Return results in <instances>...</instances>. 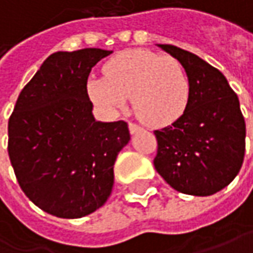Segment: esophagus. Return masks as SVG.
Returning <instances> with one entry per match:
<instances>
[{"mask_svg":"<svg viewBox=\"0 0 253 253\" xmlns=\"http://www.w3.org/2000/svg\"><path fill=\"white\" fill-rule=\"evenodd\" d=\"M128 130H130V133L131 134H134V133H137V131H140V130H143L139 125H136V123H128Z\"/></svg>","mask_w":253,"mask_h":253,"instance_id":"34e87169","label":"esophagus"}]
</instances>
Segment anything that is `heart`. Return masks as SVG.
Returning <instances> with one entry per match:
<instances>
[{
  "mask_svg": "<svg viewBox=\"0 0 253 253\" xmlns=\"http://www.w3.org/2000/svg\"><path fill=\"white\" fill-rule=\"evenodd\" d=\"M104 77L87 82L91 101L106 112L126 107L143 123L163 127L183 116L190 98V80L185 66L171 55L147 50L117 54L104 66Z\"/></svg>",
  "mask_w": 253,
  "mask_h": 253,
  "instance_id": "b5f03b06",
  "label": "heart"
}]
</instances>
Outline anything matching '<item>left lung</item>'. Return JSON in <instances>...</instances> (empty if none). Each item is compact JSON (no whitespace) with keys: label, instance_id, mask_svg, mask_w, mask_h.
I'll return each mask as SVG.
<instances>
[{"label":"left lung","instance_id":"1","mask_svg":"<svg viewBox=\"0 0 253 253\" xmlns=\"http://www.w3.org/2000/svg\"><path fill=\"white\" fill-rule=\"evenodd\" d=\"M159 47L185 66L190 98L180 119L155 130L157 173L186 195L211 196L229 185L245 156L246 126L239 98L225 76L193 52Z\"/></svg>","mask_w":253,"mask_h":253}]
</instances>
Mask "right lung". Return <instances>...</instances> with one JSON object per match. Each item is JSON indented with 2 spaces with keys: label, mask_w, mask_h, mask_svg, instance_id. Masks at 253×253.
I'll return each mask as SVG.
<instances>
[{
  "label": "right lung",
  "mask_w": 253,
  "mask_h": 253,
  "mask_svg": "<svg viewBox=\"0 0 253 253\" xmlns=\"http://www.w3.org/2000/svg\"><path fill=\"white\" fill-rule=\"evenodd\" d=\"M113 51L51 54L24 87L8 120V155L18 185L41 211L76 219L112 193L113 166L130 140L126 122H96L87 79Z\"/></svg>",
  "instance_id": "right-lung-1"
}]
</instances>
